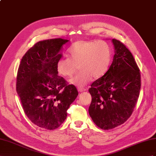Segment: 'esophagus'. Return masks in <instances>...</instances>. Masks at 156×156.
<instances>
[{
    "label": "esophagus",
    "instance_id": "1",
    "mask_svg": "<svg viewBox=\"0 0 156 156\" xmlns=\"http://www.w3.org/2000/svg\"><path fill=\"white\" fill-rule=\"evenodd\" d=\"M78 90L80 92H82V91H84L86 90V88H83V87H78Z\"/></svg>",
    "mask_w": 156,
    "mask_h": 156
}]
</instances>
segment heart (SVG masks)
<instances>
[{"label": "heart", "mask_w": 156, "mask_h": 156, "mask_svg": "<svg viewBox=\"0 0 156 156\" xmlns=\"http://www.w3.org/2000/svg\"><path fill=\"white\" fill-rule=\"evenodd\" d=\"M70 58L63 56L56 63L59 75L70 77L77 70L80 71L70 79V83L78 87L84 86L92 78L102 77L109 69L112 57L109 45L104 41L79 40L69 47Z\"/></svg>", "instance_id": "obj_1"}]
</instances>
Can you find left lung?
<instances>
[{"label":"left lung","instance_id":"left-lung-1","mask_svg":"<svg viewBox=\"0 0 156 156\" xmlns=\"http://www.w3.org/2000/svg\"><path fill=\"white\" fill-rule=\"evenodd\" d=\"M115 54L107 73L89 89V114L98 127L114 129L126 122L137 104L141 88L140 69L129 49L113 39Z\"/></svg>","mask_w":156,"mask_h":156}]
</instances>
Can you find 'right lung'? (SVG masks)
<instances>
[{"label":"right lung","instance_id":"add662e5","mask_svg":"<svg viewBox=\"0 0 156 156\" xmlns=\"http://www.w3.org/2000/svg\"><path fill=\"white\" fill-rule=\"evenodd\" d=\"M69 40L51 39L36 43L23 56L16 77V91L26 116L48 130L61 126L78 95L74 85L59 76L56 63Z\"/></svg>","mask_w":156,"mask_h":156}]
</instances>
